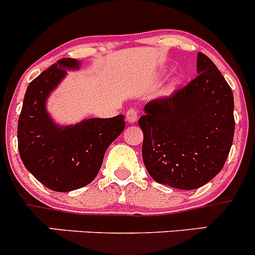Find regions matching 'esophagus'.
Listing matches in <instances>:
<instances>
[{
    "instance_id": "obj_1",
    "label": "esophagus",
    "mask_w": 255,
    "mask_h": 255,
    "mask_svg": "<svg viewBox=\"0 0 255 255\" xmlns=\"http://www.w3.org/2000/svg\"><path fill=\"white\" fill-rule=\"evenodd\" d=\"M137 118H139V111L136 109H129L126 113V121L129 124L136 123Z\"/></svg>"
}]
</instances>
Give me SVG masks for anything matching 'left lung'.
<instances>
[{
	"label": "left lung",
	"mask_w": 255,
	"mask_h": 255,
	"mask_svg": "<svg viewBox=\"0 0 255 255\" xmlns=\"http://www.w3.org/2000/svg\"><path fill=\"white\" fill-rule=\"evenodd\" d=\"M198 76L145 105L142 160L159 184L191 190L223 169L234 136V98L214 62L198 53Z\"/></svg>",
	"instance_id": "8db88e82"
}]
</instances>
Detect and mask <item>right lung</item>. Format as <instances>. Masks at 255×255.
<instances>
[{"label": "right lung", "instance_id": "1", "mask_svg": "<svg viewBox=\"0 0 255 255\" xmlns=\"http://www.w3.org/2000/svg\"><path fill=\"white\" fill-rule=\"evenodd\" d=\"M80 61L62 59L38 75L26 90L18 118L17 139L21 160L28 171L53 191L76 190L98 175L104 155L125 129L124 115L85 119L59 125L48 114V96Z\"/></svg>", "mask_w": 255, "mask_h": 255}]
</instances>
